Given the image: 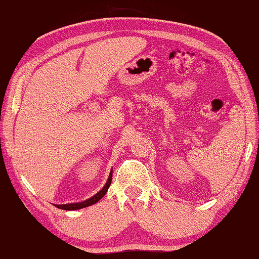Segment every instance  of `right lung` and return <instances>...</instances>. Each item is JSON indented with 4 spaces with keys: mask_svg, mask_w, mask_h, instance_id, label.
<instances>
[{
    "mask_svg": "<svg viewBox=\"0 0 259 259\" xmlns=\"http://www.w3.org/2000/svg\"><path fill=\"white\" fill-rule=\"evenodd\" d=\"M111 180H112V171H111V173H110V177H108V180H107L106 185H105L104 188H102L101 190H100L99 193L96 194V195H94L93 197H90V199L86 200V201H82V202H76V204L55 205V206H57L58 208H62V210H77V208H82V207L90 206V205L96 204V202L99 201V200L101 199V197L107 193L108 188H110V185H111Z\"/></svg>",
    "mask_w": 259,
    "mask_h": 259,
    "instance_id": "1",
    "label": "right lung"
}]
</instances>
